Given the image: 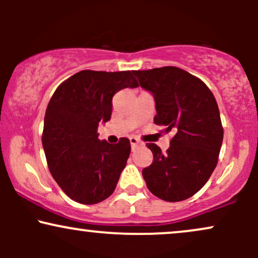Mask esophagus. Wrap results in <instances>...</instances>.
Returning <instances> with one entry per match:
<instances>
[{"label": "esophagus", "mask_w": 258, "mask_h": 258, "mask_svg": "<svg viewBox=\"0 0 258 258\" xmlns=\"http://www.w3.org/2000/svg\"><path fill=\"white\" fill-rule=\"evenodd\" d=\"M130 142H131L132 149H133V148H135V147H137L138 144H141V142H139V139L136 138V137H131V138H130Z\"/></svg>", "instance_id": "esophagus-1"}]
</instances>
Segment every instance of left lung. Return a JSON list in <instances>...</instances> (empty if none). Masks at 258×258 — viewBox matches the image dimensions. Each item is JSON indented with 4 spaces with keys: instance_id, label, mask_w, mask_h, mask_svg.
Returning a JSON list of instances; mask_svg holds the SVG:
<instances>
[{
    "instance_id": "8db88e82",
    "label": "left lung",
    "mask_w": 258,
    "mask_h": 258,
    "mask_svg": "<svg viewBox=\"0 0 258 258\" xmlns=\"http://www.w3.org/2000/svg\"><path fill=\"white\" fill-rule=\"evenodd\" d=\"M139 85L155 99L154 122L172 132L166 153L148 143L154 160L142 174L155 197L182 201L200 190L218 162L223 142L220 110L210 88L176 67L133 72Z\"/></svg>"
}]
</instances>
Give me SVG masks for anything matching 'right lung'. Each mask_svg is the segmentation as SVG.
<instances>
[{"label":"right lung","instance_id":"1","mask_svg":"<svg viewBox=\"0 0 258 258\" xmlns=\"http://www.w3.org/2000/svg\"><path fill=\"white\" fill-rule=\"evenodd\" d=\"M138 87L132 72L82 70L53 93L44 115L42 146L49 172L70 199L98 204L114 193L131 153L127 138L110 144L98 138L110 120L112 97Z\"/></svg>","mask_w":258,"mask_h":258}]
</instances>
